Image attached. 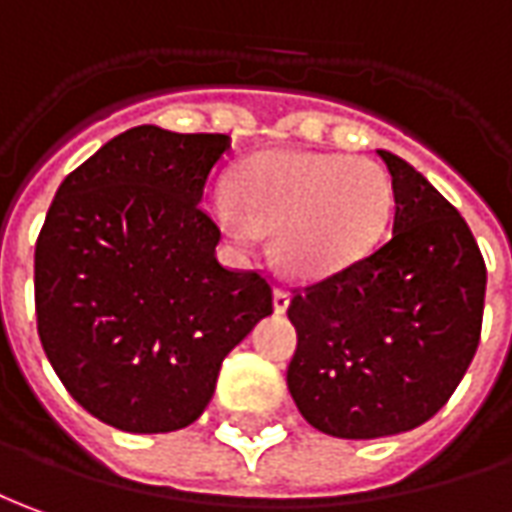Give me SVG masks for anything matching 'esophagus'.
I'll list each match as a JSON object with an SVG mask.
<instances>
[{
	"mask_svg": "<svg viewBox=\"0 0 512 512\" xmlns=\"http://www.w3.org/2000/svg\"><path fill=\"white\" fill-rule=\"evenodd\" d=\"M287 306H290V292L287 290L273 292V309H276L278 315H281V312H287Z\"/></svg>",
	"mask_w": 512,
	"mask_h": 512,
	"instance_id": "esophagus-1",
	"label": "esophagus"
}]
</instances>
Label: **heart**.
<instances>
[{"mask_svg": "<svg viewBox=\"0 0 512 512\" xmlns=\"http://www.w3.org/2000/svg\"><path fill=\"white\" fill-rule=\"evenodd\" d=\"M390 206V181L368 158L267 150L236 169L231 200H214L211 217L236 242L273 231L278 267L317 281L370 253Z\"/></svg>", "mask_w": 512, "mask_h": 512, "instance_id": "b5f03b06", "label": "heart"}]
</instances>
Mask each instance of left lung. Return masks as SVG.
Segmentation results:
<instances>
[{
  "mask_svg": "<svg viewBox=\"0 0 512 512\" xmlns=\"http://www.w3.org/2000/svg\"><path fill=\"white\" fill-rule=\"evenodd\" d=\"M393 178V234L337 276L295 290L292 401L331 438L410 432L446 404L477 354L485 259L460 211L404 158Z\"/></svg>",
  "mask_w": 512,
  "mask_h": 512,
  "instance_id": "obj_1",
  "label": "left lung"
}]
</instances>
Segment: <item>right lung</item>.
<instances>
[{"label": "right lung", "mask_w": 512, "mask_h": 512, "mask_svg": "<svg viewBox=\"0 0 512 512\" xmlns=\"http://www.w3.org/2000/svg\"><path fill=\"white\" fill-rule=\"evenodd\" d=\"M225 133L139 125L63 178L35 242L49 365L102 424L155 435L197 421L222 359L273 315L262 273L228 270L200 209Z\"/></svg>", "instance_id": "add662e5"}]
</instances>
